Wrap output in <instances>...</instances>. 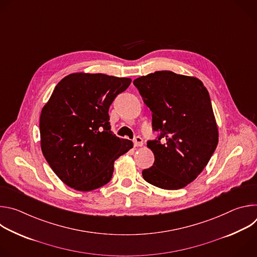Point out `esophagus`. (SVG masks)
<instances>
[{
  "mask_svg": "<svg viewBox=\"0 0 257 257\" xmlns=\"http://www.w3.org/2000/svg\"><path fill=\"white\" fill-rule=\"evenodd\" d=\"M134 142V146L135 148H139V146H142L143 145V139L140 137V136H137L134 138L133 140Z\"/></svg>",
  "mask_w": 257,
  "mask_h": 257,
  "instance_id": "1",
  "label": "esophagus"
}]
</instances>
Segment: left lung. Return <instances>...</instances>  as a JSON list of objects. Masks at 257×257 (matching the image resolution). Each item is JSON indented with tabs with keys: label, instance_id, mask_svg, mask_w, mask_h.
I'll return each mask as SVG.
<instances>
[{
	"label": "left lung",
	"instance_id": "8db88e82",
	"mask_svg": "<svg viewBox=\"0 0 257 257\" xmlns=\"http://www.w3.org/2000/svg\"><path fill=\"white\" fill-rule=\"evenodd\" d=\"M133 84L153 113V130L160 132L158 139L148 141L155 163L142 171L143 179L166 190L187 186L205 168L218 142L207 89L198 78L172 71L151 73Z\"/></svg>",
	"mask_w": 257,
	"mask_h": 257
}]
</instances>
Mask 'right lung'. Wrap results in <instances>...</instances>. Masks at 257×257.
<instances>
[{"label":"right lung","mask_w":257,"mask_h":257,"mask_svg":"<svg viewBox=\"0 0 257 257\" xmlns=\"http://www.w3.org/2000/svg\"><path fill=\"white\" fill-rule=\"evenodd\" d=\"M130 78L73 73L55 87L42 109L41 148L55 174L78 191L97 189L112 179L114 162L133 148L111 131L108 108Z\"/></svg>","instance_id":"1"}]
</instances>
